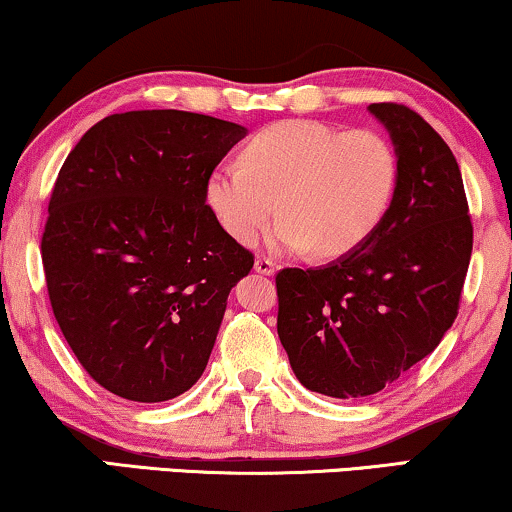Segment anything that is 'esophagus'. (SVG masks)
<instances>
[{
	"label": "esophagus",
	"mask_w": 512,
	"mask_h": 512,
	"mask_svg": "<svg viewBox=\"0 0 512 512\" xmlns=\"http://www.w3.org/2000/svg\"><path fill=\"white\" fill-rule=\"evenodd\" d=\"M254 268H256V272H261V275H275L277 263L272 261V258H268V256H258L256 263H254Z\"/></svg>",
	"instance_id": "34e87169"
}]
</instances>
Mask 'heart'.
Listing matches in <instances>:
<instances>
[{
	"label": "heart",
	"instance_id": "1",
	"mask_svg": "<svg viewBox=\"0 0 512 512\" xmlns=\"http://www.w3.org/2000/svg\"><path fill=\"white\" fill-rule=\"evenodd\" d=\"M398 184L394 146L380 132L289 118L249 137L240 163L209 174L205 198L223 230L251 244L282 212L272 244L345 256L375 233Z\"/></svg>",
	"mask_w": 512,
	"mask_h": 512
}]
</instances>
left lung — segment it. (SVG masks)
Segmentation results:
<instances>
[{"label":"left lung","mask_w":512,"mask_h":512,"mask_svg":"<svg viewBox=\"0 0 512 512\" xmlns=\"http://www.w3.org/2000/svg\"><path fill=\"white\" fill-rule=\"evenodd\" d=\"M398 156L387 216L326 268L277 272V333L300 384L333 398L389 387L459 314L473 223L457 158L405 104H370Z\"/></svg>","instance_id":"8db88e82"}]
</instances>
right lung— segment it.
Here are the masks:
<instances>
[{
  "label": "right lung",
  "instance_id": "obj_1",
  "mask_svg": "<svg viewBox=\"0 0 512 512\" xmlns=\"http://www.w3.org/2000/svg\"><path fill=\"white\" fill-rule=\"evenodd\" d=\"M242 137L191 111H125L62 163L41 235L46 289L67 345L111 394L170 401L205 370L228 293L254 268L205 198Z\"/></svg>",
  "mask_w": 512,
  "mask_h": 512
}]
</instances>
